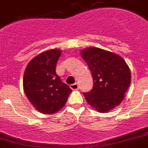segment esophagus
<instances>
[{
    "label": "esophagus",
    "instance_id": "esophagus-1",
    "mask_svg": "<svg viewBox=\"0 0 148 148\" xmlns=\"http://www.w3.org/2000/svg\"><path fill=\"white\" fill-rule=\"evenodd\" d=\"M70 88H71L72 89H78V84L75 83V84H73L70 85Z\"/></svg>",
    "mask_w": 148,
    "mask_h": 148
}]
</instances>
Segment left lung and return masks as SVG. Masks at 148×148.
<instances>
[{"instance_id":"1","label":"left lung","mask_w":148,"mask_h":148,"mask_svg":"<svg viewBox=\"0 0 148 148\" xmlns=\"http://www.w3.org/2000/svg\"><path fill=\"white\" fill-rule=\"evenodd\" d=\"M93 78L91 91L84 92L88 103L99 112H107L117 106L124 98L131 83V71L119 55L89 47L81 52Z\"/></svg>"}]
</instances>
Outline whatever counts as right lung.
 <instances>
[{"label":"right lung","instance_id":"1","mask_svg":"<svg viewBox=\"0 0 148 148\" xmlns=\"http://www.w3.org/2000/svg\"><path fill=\"white\" fill-rule=\"evenodd\" d=\"M61 53L53 49L39 54L28 63L24 73L25 95L42 114H53L62 109L72 92L56 73Z\"/></svg>","mask_w":148,"mask_h":148}]
</instances>
